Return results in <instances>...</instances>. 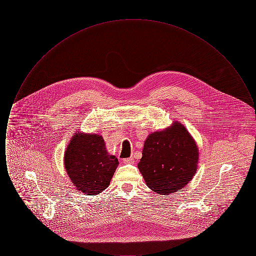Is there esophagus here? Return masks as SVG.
Instances as JSON below:
<instances>
[{
	"label": "esophagus",
	"instance_id": "1",
	"mask_svg": "<svg viewBox=\"0 0 256 256\" xmlns=\"http://www.w3.org/2000/svg\"><path fill=\"white\" fill-rule=\"evenodd\" d=\"M134 158H124V164H132V163H134Z\"/></svg>",
	"mask_w": 256,
	"mask_h": 256
}]
</instances>
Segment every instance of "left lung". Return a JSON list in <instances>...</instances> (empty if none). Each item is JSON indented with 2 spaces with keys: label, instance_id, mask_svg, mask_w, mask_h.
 Masks as SVG:
<instances>
[{
  "label": "left lung",
  "instance_id": "left-lung-1",
  "mask_svg": "<svg viewBox=\"0 0 256 256\" xmlns=\"http://www.w3.org/2000/svg\"><path fill=\"white\" fill-rule=\"evenodd\" d=\"M198 148L180 122L146 137L138 168L148 187L168 196L182 189L195 176Z\"/></svg>",
  "mask_w": 256,
  "mask_h": 256
}]
</instances>
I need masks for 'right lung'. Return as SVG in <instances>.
Segmentation results:
<instances>
[{
    "label": "right lung",
    "mask_w": 256,
    "mask_h": 256,
    "mask_svg": "<svg viewBox=\"0 0 256 256\" xmlns=\"http://www.w3.org/2000/svg\"><path fill=\"white\" fill-rule=\"evenodd\" d=\"M118 164L98 134H74L64 154L65 169L74 186L88 196L100 194L108 187Z\"/></svg>",
    "instance_id": "add662e5"
}]
</instances>
